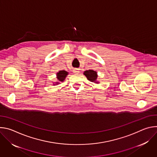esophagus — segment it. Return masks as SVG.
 I'll list each match as a JSON object with an SVG mask.
<instances>
[{"mask_svg":"<svg viewBox=\"0 0 157 157\" xmlns=\"http://www.w3.org/2000/svg\"><path fill=\"white\" fill-rule=\"evenodd\" d=\"M73 72H74L75 73H76V74H78V73H79V70H78V69H75V70H74Z\"/></svg>","mask_w":157,"mask_h":157,"instance_id":"esophagus-1","label":"esophagus"}]
</instances>
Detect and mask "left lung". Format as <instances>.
<instances>
[{
    "label": "left lung",
    "mask_w": 157,
    "mask_h": 157,
    "mask_svg": "<svg viewBox=\"0 0 157 157\" xmlns=\"http://www.w3.org/2000/svg\"><path fill=\"white\" fill-rule=\"evenodd\" d=\"M83 74L84 76H86V77L89 81L95 82L96 84L99 83L97 80L98 76V73L96 71L92 70H86L84 71Z\"/></svg>",
    "instance_id": "obj_1"
}]
</instances>
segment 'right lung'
I'll return each mask as SVG.
<instances>
[{
	"instance_id": "right-lung-1",
	"label": "right lung",
	"mask_w": 157,
	"mask_h": 157,
	"mask_svg": "<svg viewBox=\"0 0 157 157\" xmlns=\"http://www.w3.org/2000/svg\"><path fill=\"white\" fill-rule=\"evenodd\" d=\"M68 72L64 71V70H60L56 73V78H57V81L55 82V84H53V85H58L61 82H63L66 76L68 75Z\"/></svg>"
}]
</instances>
